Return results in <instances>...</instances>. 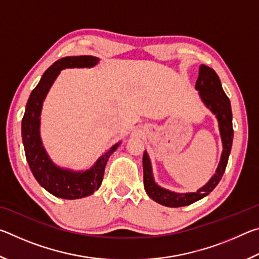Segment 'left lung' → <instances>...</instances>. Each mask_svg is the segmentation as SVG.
<instances>
[{
  "mask_svg": "<svg viewBox=\"0 0 259 259\" xmlns=\"http://www.w3.org/2000/svg\"><path fill=\"white\" fill-rule=\"evenodd\" d=\"M195 89L199 91V95L203 104L216 115L218 120L219 131L223 143V152L221 162L217 166L216 172L210 178V181L200 190L192 193H176L157 185L153 178L152 164L148 157L147 152H144L143 155V169H144V187L145 191L155 202L165 207L178 208L194 203L211 192L221 181L225 172L227 161L233 143V126H232V109L230 99L222 88L221 80L212 68L205 65H201L199 69V77L196 80Z\"/></svg>",
  "mask_w": 259,
  "mask_h": 259,
  "instance_id": "1",
  "label": "left lung"
}]
</instances>
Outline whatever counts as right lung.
I'll return each mask as SVG.
<instances>
[{
  "label": "right lung",
  "instance_id": "right-lung-1",
  "mask_svg": "<svg viewBox=\"0 0 259 259\" xmlns=\"http://www.w3.org/2000/svg\"><path fill=\"white\" fill-rule=\"evenodd\" d=\"M99 59L94 56L64 57L57 60L43 74L38 84L30 94L26 104L21 121V136L26 160L30 171L42 187L57 198L75 200L85 198L97 191L102 185L105 166L109 156L119 147L120 143L113 145L85 171H73L56 165L47 154L40 136V116L43 100L49 93L61 69L74 67H94Z\"/></svg>",
  "mask_w": 259,
  "mask_h": 259
}]
</instances>
